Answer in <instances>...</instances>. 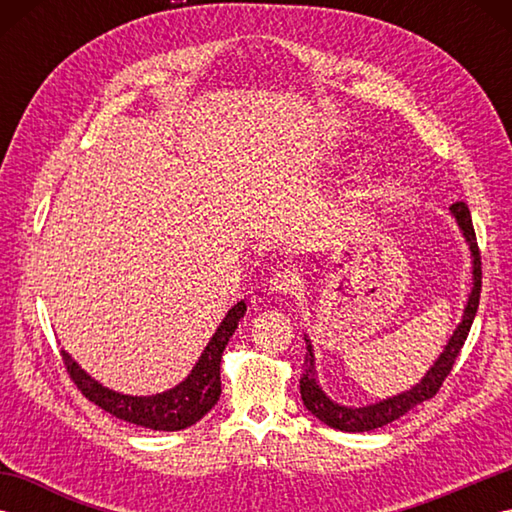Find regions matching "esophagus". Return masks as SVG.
<instances>
[{
	"label": "esophagus",
	"instance_id": "esophagus-1",
	"mask_svg": "<svg viewBox=\"0 0 512 512\" xmlns=\"http://www.w3.org/2000/svg\"><path fill=\"white\" fill-rule=\"evenodd\" d=\"M299 288H301V279L297 273H292V270L277 273L268 281V290L277 292V295H295Z\"/></svg>",
	"mask_w": 512,
	"mask_h": 512
}]
</instances>
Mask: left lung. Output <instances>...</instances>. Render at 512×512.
<instances>
[{
	"mask_svg": "<svg viewBox=\"0 0 512 512\" xmlns=\"http://www.w3.org/2000/svg\"><path fill=\"white\" fill-rule=\"evenodd\" d=\"M451 215L458 222L460 231L466 239V244L471 248V257H473V288L469 301L464 306V314L458 328L453 330L449 343L444 345L442 354L438 356V361L431 365L427 374L422 376L420 383L413 385L411 389L402 391L398 396L385 398L380 402H374V405H365V407H345L334 402L330 396H325V391L321 389L319 380H317V365H314V350L310 345V339L306 336V369H303V376L299 380L301 387V400L306 409L317 416L321 422L328 424L332 429L339 431H352V433H361V431H372L378 427H385V424L398 420L400 416H405L409 409H413L420 402L429 400L438 394V389L442 387L444 378L449 376L451 367L458 358L462 345L469 336V330L475 319L477 306H480V290H482V262H480V248H477V239L473 231V220H471V211L464 202H455L451 204Z\"/></svg>",
	"mask_w": 512,
	"mask_h": 512,
	"instance_id": "left-lung-1",
	"label": "left lung"
}]
</instances>
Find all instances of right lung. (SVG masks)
Returning <instances> with one entry per match:
<instances>
[{"label":"right lung","instance_id":"add662e5","mask_svg":"<svg viewBox=\"0 0 512 512\" xmlns=\"http://www.w3.org/2000/svg\"><path fill=\"white\" fill-rule=\"evenodd\" d=\"M244 314L246 303L237 301L226 312L220 328L215 330L209 345L204 347L202 356L198 358V363L193 365L191 374L176 387L154 396H129L110 387H103L99 380H94L85 369H81L68 352L61 350V356L74 385L94 405H99L107 413H112V416L125 422L138 424V427L154 431H180L202 420L217 405V400H220V361L228 339L237 330V323Z\"/></svg>","mask_w":512,"mask_h":512}]
</instances>
